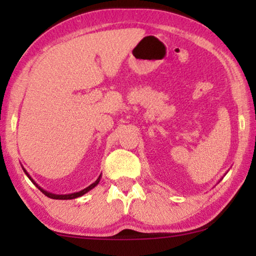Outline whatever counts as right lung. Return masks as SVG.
<instances>
[{"mask_svg": "<svg viewBox=\"0 0 256 256\" xmlns=\"http://www.w3.org/2000/svg\"><path fill=\"white\" fill-rule=\"evenodd\" d=\"M23 170H24V169H23ZM24 172H26V176L29 177L30 180H31V177L29 176V174H28V172H26V170H24ZM100 177H101V176H99V178H98V180H96V182H94L93 184H90L88 188H84V190H82V191L76 192V194H50V192L45 191V190H43V188H42L38 186V185H37L36 183H34V182L32 180H31V182H32V183H34V185H36V186H37L38 188H40V190L42 192H43V194H44L45 196H46V197H48V198H52V199H74V198H78V197H80V196L85 194L86 192H88L90 190H92V188H93L94 186H96V185L99 184V182H100Z\"/></svg>", "mask_w": 256, "mask_h": 256, "instance_id": "obj_1", "label": "right lung"}]
</instances>
